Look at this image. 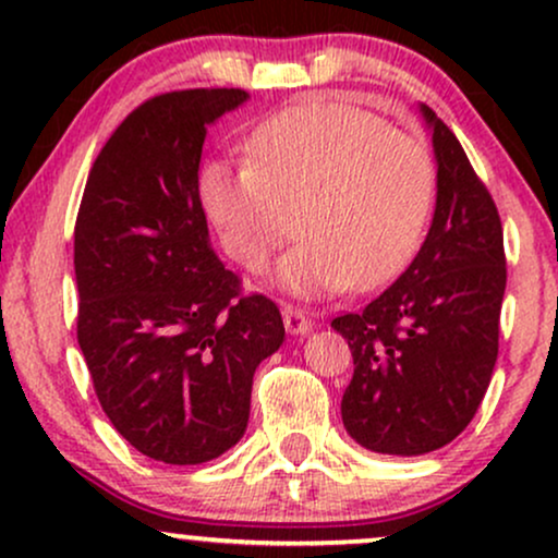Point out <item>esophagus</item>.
<instances>
[{"mask_svg":"<svg viewBox=\"0 0 558 558\" xmlns=\"http://www.w3.org/2000/svg\"><path fill=\"white\" fill-rule=\"evenodd\" d=\"M283 325L286 330L296 338H304L312 332V319L304 315V310H299V306H291V304L283 306Z\"/></svg>","mask_w":558,"mask_h":558,"instance_id":"1","label":"esophagus"}]
</instances>
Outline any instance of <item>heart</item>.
I'll list each match as a JSON object with an SVG mask.
<instances>
[{"label":"heart","mask_w":558,"mask_h":558,"mask_svg":"<svg viewBox=\"0 0 558 558\" xmlns=\"http://www.w3.org/2000/svg\"><path fill=\"white\" fill-rule=\"evenodd\" d=\"M252 162H209L202 202L228 257L262 272L291 233L275 286L296 296L386 286L417 254L435 198L425 144L341 105L288 107L248 141Z\"/></svg>","instance_id":"heart-1"}]
</instances>
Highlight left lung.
<instances>
[{"mask_svg":"<svg viewBox=\"0 0 558 558\" xmlns=\"http://www.w3.org/2000/svg\"><path fill=\"white\" fill-rule=\"evenodd\" d=\"M438 194L427 239L393 286L332 328L349 341L354 377L341 401L356 444L420 457L475 417L498 356L506 288L498 209L459 138L427 105Z\"/></svg>","mask_w":558,"mask_h":558,"instance_id":"left-lung-1","label":"left lung"}]
</instances>
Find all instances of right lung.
<instances>
[{"label":"right lung","mask_w":558,"mask_h":558,"mask_svg":"<svg viewBox=\"0 0 558 558\" xmlns=\"http://www.w3.org/2000/svg\"><path fill=\"white\" fill-rule=\"evenodd\" d=\"M248 99L189 88L133 110L88 172L75 220L78 345L101 409L144 457L202 464L243 438L254 369L286 338L241 296L198 198L207 125Z\"/></svg>","instance_id":"obj_1"}]
</instances>
